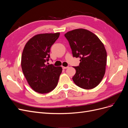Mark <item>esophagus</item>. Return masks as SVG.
Wrapping results in <instances>:
<instances>
[{
	"label": "esophagus",
	"mask_w": 128,
	"mask_h": 128,
	"mask_svg": "<svg viewBox=\"0 0 128 128\" xmlns=\"http://www.w3.org/2000/svg\"><path fill=\"white\" fill-rule=\"evenodd\" d=\"M62 68H63L64 69H67V68H68V67H64V66H62Z\"/></svg>",
	"instance_id": "1"
}]
</instances>
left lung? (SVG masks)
Returning <instances> with one entry per match:
<instances>
[{
    "mask_svg": "<svg viewBox=\"0 0 128 128\" xmlns=\"http://www.w3.org/2000/svg\"><path fill=\"white\" fill-rule=\"evenodd\" d=\"M74 57L80 58L72 80L78 86L88 90L101 82L105 74L107 52L99 38L90 31L77 29L65 34Z\"/></svg>",
    "mask_w": 128,
    "mask_h": 128,
    "instance_id": "left-lung-1",
    "label": "left lung"
}]
</instances>
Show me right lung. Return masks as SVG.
<instances>
[{
	"mask_svg": "<svg viewBox=\"0 0 128 128\" xmlns=\"http://www.w3.org/2000/svg\"><path fill=\"white\" fill-rule=\"evenodd\" d=\"M59 32L38 34L27 42L21 56L23 73L30 87L40 94H46L56 86L62 68L47 65L50 48Z\"/></svg>",
	"mask_w": 128,
	"mask_h": 128,
	"instance_id": "obj_1",
	"label": "right lung"
}]
</instances>
